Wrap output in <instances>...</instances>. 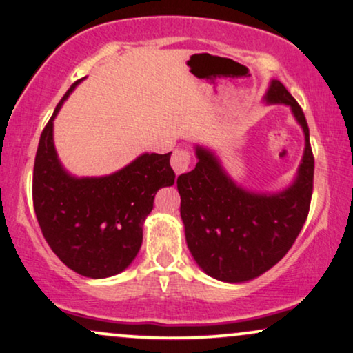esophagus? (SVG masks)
Listing matches in <instances>:
<instances>
[{
    "label": "esophagus",
    "mask_w": 353,
    "mask_h": 353,
    "mask_svg": "<svg viewBox=\"0 0 353 353\" xmlns=\"http://www.w3.org/2000/svg\"><path fill=\"white\" fill-rule=\"evenodd\" d=\"M190 164V153L187 150H176L171 156V166L174 172L179 176V174L185 172L189 169Z\"/></svg>",
    "instance_id": "esophagus-1"
}]
</instances>
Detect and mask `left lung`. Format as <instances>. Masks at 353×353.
<instances>
[{
    "label": "left lung",
    "instance_id": "left-lung-1",
    "mask_svg": "<svg viewBox=\"0 0 353 353\" xmlns=\"http://www.w3.org/2000/svg\"><path fill=\"white\" fill-rule=\"evenodd\" d=\"M265 101L288 105L305 133V153L292 185L276 194L249 192L199 145L197 166L177 177L187 246L200 269L221 282H248L274 267L293 246L310 212L314 158L305 114L276 79Z\"/></svg>",
    "mask_w": 353,
    "mask_h": 353
}]
</instances>
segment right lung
<instances>
[{
    "label": "right lung",
    "instance_id": "right-lung-1",
    "mask_svg": "<svg viewBox=\"0 0 353 353\" xmlns=\"http://www.w3.org/2000/svg\"><path fill=\"white\" fill-rule=\"evenodd\" d=\"M79 79L58 102L40 135L34 163L35 216L52 251L71 270L89 279L117 275L132 264L143 241V221L156 192L172 185L171 153H143L120 171L74 177L53 145V119Z\"/></svg>",
    "mask_w": 353,
    "mask_h": 353
}]
</instances>
